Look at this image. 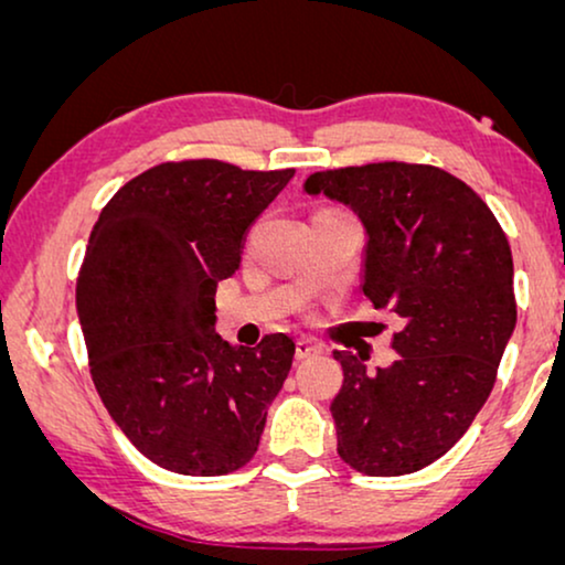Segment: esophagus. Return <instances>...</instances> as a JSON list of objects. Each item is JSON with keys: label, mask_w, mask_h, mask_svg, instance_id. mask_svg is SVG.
Returning <instances> with one entry per match:
<instances>
[{"label": "esophagus", "mask_w": 565, "mask_h": 565, "mask_svg": "<svg viewBox=\"0 0 565 565\" xmlns=\"http://www.w3.org/2000/svg\"><path fill=\"white\" fill-rule=\"evenodd\" d=\"M316 352H319V347H316L313 342H308V339H298V342H296V358L298 360L311 358V354H316Z\"/></svg>", "instance_id": "esophagus-1"}]
</instances>
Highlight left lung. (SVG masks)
<instances>
[{"label":"left lung","mask_w":565,"mask_h":565,"mask_svg":"<svg viewBox=\"0 0 565 565\" xmlns=\"http://www.w3.org/2000/svg\"><path fill=\"white\" fill-rule=\"evenodd\" d=\"M308 195L350 205L365 223L362 292L401 319L398 360L337 350V452L365 476L427 468L466 435L497 383L516 323L514 265L489 205L450 172L377 161L316 172Z\"/></svg>","instance_id":"8db88e82"}]
</instances>
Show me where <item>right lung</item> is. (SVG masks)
I'll list each match as a JSON object with an SVG mask.
<instances>
[{
  "mask_svg": "<svg viewBox=\"0 0 565 565\" xmlns=\"http://www.w3.org/2000/svg\"><path fill=\"white\" fill-rule=\"evenodd\" d=\"M292 174L164 161L122 184L92 228L76 277L89 373L113 422L159 468L226 476L257 452L296 342H223L215 288Z\"/></svg>",
  "mask_w": 565,
  "mask_h": 565,
  "instance_id": "obj_1",
  "label": "right lung"
}]
</instances>
